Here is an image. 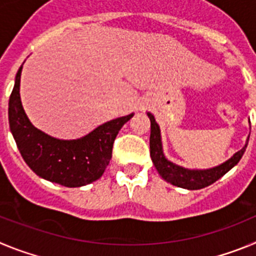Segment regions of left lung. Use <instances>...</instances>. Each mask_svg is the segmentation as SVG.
<instances>
[{
	"label": "left lung",
	"instance_id": "8db88e82",
	"mask_svg": "<svg viewBox=\"0 0 256 256\" xmlns=\"http://www.w3.org/2000/svg\"><path fill=\"white\" fill-rule=\"evenodd\" d=\"M151 122V133H150V155L152 159L155 168L158 169L159 174L164 178L166 182H170L172 184L187 190H200L204 187L210 186L212 183L218 180L219 178L223 177L228 170L234 168V165L240 162L245 152L248 144L245 148L237 151L230 160L220 164L216 168L206 169V170H190L182 166L173 164L168 159H165L162 154V138H160V130L158 123L155 122V118L151 112H148Z\"/></svg>",
	"mask_w": 256,
	"mask_h": 256
}]
</instances>
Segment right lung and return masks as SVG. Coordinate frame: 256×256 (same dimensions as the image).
<instances>
[{
    "label": "right lung",
    "instance_id": "right-lung-1",
    "mask_svg": "<svg viewBox=\"0 0 256 256\" xmlns=\"http://www.w3.org/2000/svg\"><path fill=\"white\" fill-rule=\"evenodd\" d=\"M22 65L8 100V122L24 162L37 176L65 187L86 186L98 180L112 159L115 137L133 114L108 122L79 140L50 137L32 126L22 108Z\"/></svg>",
    "mask_w": 256,
    "mask_h": 256
}]
</instances>
